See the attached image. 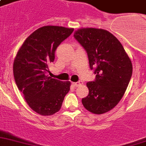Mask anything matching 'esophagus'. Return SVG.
<instances>
[{"label":"esophagus","mask_w":146,"mask_h":146,"mask_svg":"<svg viewBox=\"0 0 146 146\" xmlns=\"http://www.w3.org/2000/svg\"><path fill=\"white\" fill-rule=\"evenodd\" d=\"M82 84V82H80V81H79V82H76V83H73V85L75 86V87H76V86H80Z\"/></svg>","instance_id":"1"}]
</instances>
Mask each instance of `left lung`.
<instances>
[{
  "instance_id": "obj_1",
  "label": "left lung",
  "mask_w": 146,
  "mask_h": 146,
  "mask_svg": "<svg viewBox=\"0 0 146 146\" xmlns=\"http://www.w3.org/2000/svg\"><path fill=\"white\" fill-rule=\"evenodd\" d=\"M74 37L86 50L96 80L86 83L89 94L82 99L91 113L103 114L115 107L122 98L132 74L131 60L118 39L103 29L81 28Z\"/></svg>"
}]
</instances>
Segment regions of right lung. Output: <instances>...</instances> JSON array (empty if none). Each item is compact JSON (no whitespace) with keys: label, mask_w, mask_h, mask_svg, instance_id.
Instances as JSON below:
<instances>
[{"label":"right lung","mask_w":146,"mask_h":146,"mask_svg":"<svg viewBox=\"0 0 146 146\" xmlns=\"http://www.w3.org/2000/svg\"><path fill=\"white\" fill-rule=\"evenodd\" d=\"M73 28L44 26L25 40L13 66L19 90L32 110L42 115H53L60 110L70 87V81L46 76L48 64L54 61L57 46L73 33Z\"/></svg>","instance_id":"right-lung-1"}]
</instances>
